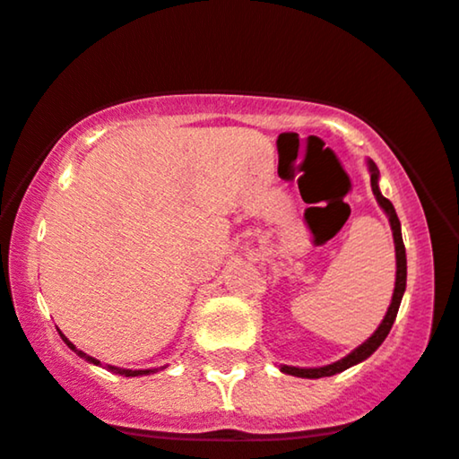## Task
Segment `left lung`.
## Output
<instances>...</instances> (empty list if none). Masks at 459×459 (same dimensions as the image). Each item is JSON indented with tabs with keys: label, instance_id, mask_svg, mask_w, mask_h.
Listing matches in <instances>:
<instances>
[{
	"label": "left lung",
	"instance_id": "left-lung-1",
	"mask_svg": "<svg viewBox=\"0 0 459 459\" xmlns=\"http://www.w3.org/2000/svg\"><path fill=\"white\" fill-rule=\"evenodd\" d=\"M368 171H370V188H373V195H375L377 203L381 205V210H384L387 213V218H390L394 246H396V286H394L392 303H390V307H387L384 322H381L379 328H377L362 345H358L356 350L350 353V356L336 359V362H333V364H326V367H317V368H299V367H288V364H281L280 367L281 373L292 375V377H303V379H320V377H333L336 373H343V370L353 367V364L367 359L370 353H375L377 347L384 343L385 336L390 334L392 324H394V320H396L400 300H403L404 290H407V252H404L403 233H400V220L396 216V210H394L390 199H385V196L381 195L379 169H377V165L370 159H368Z\"/></svg>",
	"mask_w": 459,
	"mask_h": 459
}]
</instances>
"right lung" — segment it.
I'll return each mask as SVG.
<instances>
[{
  "mask_svg": "<svg viewBox=\"0 0 459 459\" xmlns=\"http://www.w3.org/2000/svg\"><path fill=\"white\" fill-rule=\"evenodd\" d=\"M61 334V339L63 341H65V343H67V347H69V350H74L75 353H78V356L80 358H86V359H89V362H92V364H100V359H95V358H91V356H86V353L84 351H80V350H75V345L72 343V341H69L67 339V336L65 334H63V333H59ZM109 370H114V373H118V375H125V377H139V375H150V373H156V368H146V370H129V368H116V367H108Z\"/></svg>",
  "mask_w": 459,
  "mask_h": 459,
  "instance_id": "obj_1",
  "label": "right lung"
}]
</instances>
